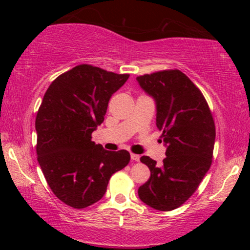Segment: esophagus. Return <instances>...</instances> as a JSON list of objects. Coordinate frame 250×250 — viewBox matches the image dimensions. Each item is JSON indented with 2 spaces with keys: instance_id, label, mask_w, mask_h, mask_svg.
Listing matches in <instances>:
<instances>
[{
  "instance_id": "esophagus-1",
  "label": "esophagus",
  "mask_w": 250,
  "mask_h": 250,
  "mask_svg": "<svg viewBox=\"0 0 250 250\" xmlns=\"http://www.w3.org/2000/svg\"><path fill=\"white\" fill-rule=\"evenodd\" d=\"M131 160L135 161V162H138V161H140V155L134 154V153H131Z\"/></svg>"
}]
</instances>
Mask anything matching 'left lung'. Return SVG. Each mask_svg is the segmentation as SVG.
I'll return each mask as SVG.
<instances>
[{
    "label": "left lung",
    "instance_id": "8db88e82",
    "mask_svg": "<svg viewBox=\"0 0 250 250\" xmlns=\"http://www.w3.org/2000/svg\"><path fill=\"white\" fill-rule=\"evenodd\" d=\"M137 80L155 100L156 126L167 146L161 167L141 156L151 176L138 194L152 208L168 211L193 195L209 170L216 135L214 119L201 90L181 70L156 71Z\"/></svg>",
    "mask_w": 250,
    "mask_h": 250
}]
</instances>
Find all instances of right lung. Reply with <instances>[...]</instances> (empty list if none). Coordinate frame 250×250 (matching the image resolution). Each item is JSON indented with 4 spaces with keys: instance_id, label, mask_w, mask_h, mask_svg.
Here are the masks:
<instances>
[{
    "instance_id": "right-lung-1",
    "label": "right lung",
    "mask_w": 250,
    "mask_h": 250,
    "mask_svg": "<svg viewBox=\"0 0 250 250\" xmlns=\"http://www.w3.org/2000/svg\"><path fill=\"white\" fill-rule=\"evenodd\" d=\"M128 74L83 64L54 80L37 111V160L50 189L74 208L101 200L113 173L128 166L130 153L104 150L91 141L111 96Z\"/></svg>"
}]
</instances>
